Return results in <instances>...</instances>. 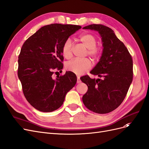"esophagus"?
I'll return each instance as SVG.
<instances>
[{
  "mask_svg": "<svg viewBox=\"0 0 149 149\" xmlns=\"http://www.w3.org/2000/svg\"><path fill=\"white\" fill-rule=\"evenodd\" d=\"M81 83V80H80V78L79 76H77V83Z\"/></svg>",
  "mask_w": 149,
  "mask_h": 149,
  "instance_id": "esophagus-1",
  "label": "esophagus"
}]
</instances>
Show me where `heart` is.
<instances>
[{
	"label": "heart",
	"mask_w": 149,
	"mask_h": 149,
	"mask_svg": "<svg viewBox=\"0 0 149 149\" xmlns=\"http://www.w3.org/2000/svg\"><path fill=\"white\" fill-rule=\"evenodd\" d=\"M79 41L88 48V55L94 60H97L101 55V49L96 47L97 40L94 35L90 33H84L79 38ZM73 42L70 38L66 39L62 46V55L66 59L72 56ZM91 64L88 58L85 59H74L66 64V69L77 75L82 74L84 71L91 68Z\"/></svg>",
	"instance_id": "1"
}]
</instances>
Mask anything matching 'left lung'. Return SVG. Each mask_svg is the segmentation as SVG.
I'll return each mask as SVG.
<instances>
[{
  "label": "left lung",
  "instance_id": "8db88e82",
  "mask_svg": "<svg viewBox=\"0 0 149 149\" xmlns=\"http://www.w3.org/2000/svg\"><path fill=\"white\" fill-rule=\"evenodd\" d=\"M83 29L97 31L104 48L100 61L90 72L100 78L91 79L88 75L80 78L88 88L83 102L94 112L109 113L120 105L127 93L133 79L132 58L111 29L100 24Z\"/></svg>",
  "mask_w": 149,
  "mask_h": 149
}]
</instances>
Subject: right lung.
I'll use <instances>...</instances> for the list:
<instances>
[{"instance_id": "add662e5", "label": "right lung", "mask_w": 149, "mask_h": 149, "mask_svg": "<svg viewBox=\"0 0 149 149\" xmlns=\"http://www.w3.org/2000/svg\"><path fill=\"white\" fill-rule=\"evenodd\" d=\"M79 25L53 24L45 25L26 40L19 55L18 77L26 100L36 109L49 112L58 109L66 93L76 83V76L66 71L64 75H52L63 65L61 48Z\"/></svg>"}]
</instances>
